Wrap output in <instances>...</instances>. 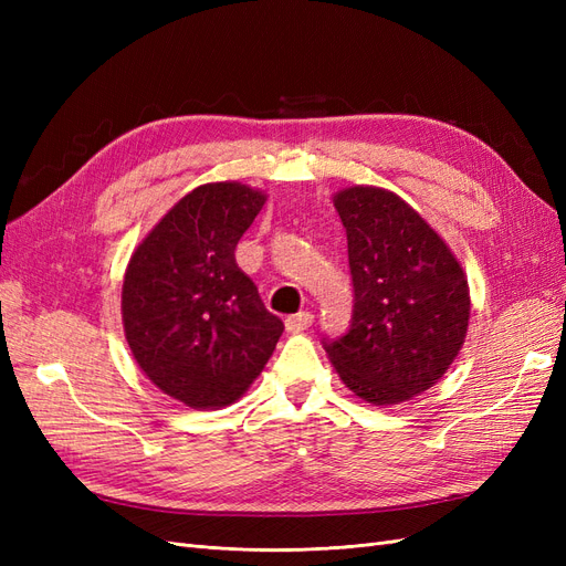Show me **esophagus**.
<instances>
[{
  "label": "esophagus",
  "mask_w": 566,
  "mask_h": 566,
  "mask_svg": "<svg viewBox=\"0 0 566 566\" xmlns=\"http://www.w3.org/2000/svg\"><path fill=\"white\" fill-rule=\"evenodd\" d=\"M312 323H314V314L300 312V314H293V316L285 318V331L287 333H304Z\"/></svg>",
  "instance_id": "34e87169"
}]
</instances>
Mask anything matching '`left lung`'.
Wrapping results in <instances>:
<instances>
[{
    "instance_id": "1",
    "label": "left lung",
    "mask_w": 566,
    "mask_h": 566,
    "mask_svg": "<svg viewBox=\"0 0 566 566\" xmlns=\"http://www.w3.org/2000/svg\"><path fill=\"white\" fill-rule=\"evenodd\" d=\"M347 229L354 312L323 347L358 399L394 406L443 378L468 335L470 287L447 241L397 193L349 186L333 196Z\"/></svg>"
}]
</instances>
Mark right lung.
<instances>
[{"instance_id": "right-lung-1", "label": "right lung", "mask_w": 566, "mask_h": 566, "mask_svg": "<svg viewBox=\"0 0 566 566\" xmlns=\"http://www.w3.org/2000/svg\"><path fill=\"white\" fill-rule=\"evenodd\" d=\"M264 202L266 193L245 184H202L129 256L127 345L146 378L188 408L241 399L283 333L233 254Z\"/></svg>"}]
</instances>
